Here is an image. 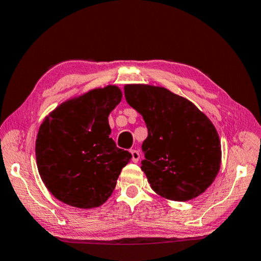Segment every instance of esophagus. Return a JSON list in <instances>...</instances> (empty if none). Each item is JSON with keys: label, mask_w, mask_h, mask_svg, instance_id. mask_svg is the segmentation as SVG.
I'll return each instance as SVG.
<instances>
[{"label": "esophagus", "mask_w": 261, "mask_h": 261, "mask_svg": "<svg viewBox=\"0 0 261 261\" xmlns=\"http://www.w3.org/2000/svg\"><path fill=\"white\" fill-rule=\"evenodd\" d=\"M130 153H132V161L134 163H138L140 161V152L138 150H130Z\"/></svg>", "instance_id": "1"}]
</instances>
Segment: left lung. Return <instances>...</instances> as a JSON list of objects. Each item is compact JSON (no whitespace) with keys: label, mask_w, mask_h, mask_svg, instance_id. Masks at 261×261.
Instances as JSON below:
<instances>
[{"label":"left lung","mask_w":261,"mask_h":261,"mask_svg":"<svg viewBox=\"0 0 261 261\" xmlns=\"http://www.w3.org/2000/svg\"><path fill=\"white\" fill-rule=\"evenodd\" d=\"M125 97L148 128L141 170L152 190L177 202L203 194L221 164L220 140L211 120L190 100L163 87L127 85Z\"/></svg>","instance_id":"1"}]
</instances>
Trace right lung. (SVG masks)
<instances>
[{"mask_svg": "<svg viewBox=\"0 0 261 261\" xmlns=\"http://www.w3.org/2000/svg\"><path fill=\"white\" fill-rule=\"evenodd\" d=\"M116 86L90 90L56 108L40 126L35 154L41 179L55 197L74 207L102 205L132 154L110 138L108 117L120 103Z\"/></svg>", "mask_w": 261, "mask_h": 261, "instance_id": "right-lung-1", "label": "right lung"}]
</instances>
